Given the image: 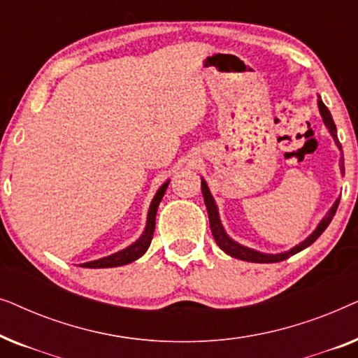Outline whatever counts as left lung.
<instances>
[{"label":"left lung","mask_w":358,"mask_h":358,"mask_svg":"<svg viewBox=\"0 0 358 358\" xmlns=\"http://www.w3.org/2000/svg\"><path fill=\"white\" fill-rule=\"evenodd\" d=\"M317 106H320V112H321V115H322V120H324L326 127H327V129H329L331 135L334 136V140H336L337 146H339V150H342L339 140H337L336 124H334V120H332V115H331L329 109H327V107L324 106V102H322L321 99H317ZM341 171H342V174H344V155H342V158H341ZM202 194H203L205 205H207L208 220H210V229H212V234H213L215 241H217V244L220 246V249H222V251H224L227 254H229V256H231V257L241 259V261H248V262H257V264H268V262L285 261V259L293 256V254L300 252L305 248L311 246V244L315 243L316 239L321 236L322 231H324V229L329 227L331 220L334 218V215L337 212V207H339V202H341V199L336 200L334 205H332V208L329 210V212H327L326 217L321 220V223L317 224V228L315 229V231H313L311 236H308L301 244H298V246L290 249V251H288V252H282V254H262V252L254 251V249L244 248V246H241V244L234 243L231 238H228V234L224 233V229L222 227V222H220L217 205H215V200L212 197V194H210L208 185H207V182H205V180H202Z\"/></svg>","instance_id":"obj_1"}]
</instances>
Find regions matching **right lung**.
Listing matches in <instances>:
<instances>
[{
    "instance_id": "1",
    "label": "right lung",
    "mask_w": 358,
    "mask_h": 358,
    "mask_svg": "<svg viewBox=\"0 0 358 358\" xmlns=\"http://www.w3.org/2000/svg\"><path fill=\"white\" fill-rule=\"evenodd\" d=\"M168 182H164L161 185L158 192H156L153 202L150 205V212H148V222H146V228H145V233L141 234V238L138 241L131 244L127 249H122V251L112 254V256H107V257H102V259H97V261H92V262H86V264H81L83 267H87V268H104V267H119V266H125V264H130L136 261V259L143 256L146 252V249L150 248V243L151 239H153V233H155V224H156V212H158V205L161 202V199H163V195L166 192V189H168Z\"/></svg>"
}]
</instances>
